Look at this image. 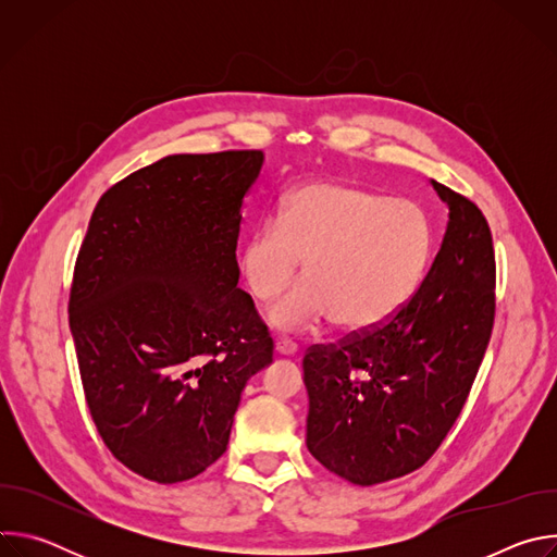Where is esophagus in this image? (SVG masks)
I'll return each mask as SVG.
<instances>
[{
    "instance_id": "34e87169",
    "label": "esophagus",
    "mask_w": 557,
    "mask_h": 557,
    "mask_svg": "<svg viewBox=\"0 0 557 557\" xmlns=\"http://www.w3.org/2000/svg\"><path fill=\"white\" fill-rule=\"evenodd\" d=\"M275 352L282 355V357H290V355L297 352V344L290 342V339H286V337H280V339L275 342Z\"/></svg>"
}]
</instances>
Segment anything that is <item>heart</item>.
Instances as JSON below:
<instances>
[{
    "label": "heart",
    "instance_id": "obj_1",
    "mask_svg": "<svg viewBox=\"0 0 557 557\" xmlns=\"http://www.w3.org/2000/svg\"><path fill=\"white\" fill-rule=\"evenodd\" d=\"M432 247V224L419 205L314 181L286 194L275 222L249 235L237 269L249 295L267 301L301 260L304 282L267 310L273 326L301 331L333 320L344 333H370L417 293Z\"/></svg>",
    "mask_w": 557,
    "mask_h": 557
}]
</instances>
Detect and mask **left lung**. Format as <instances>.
Segmentation results:
<instances>
[{"label": "left lung", "mask_w": 557, "mask_h": 557, "mask_svg": "<svg viewBox=\"0 0 557 557\" xmlns=\"http://www.w3.org/2000/svg\"><path fill=\"white\" fill-rule=\"evenodd\" d=\"M447 205L441 249L412 299L383 326L304 355L306 447L368 487L430 460L458 419L494 326L492 231L465 196Z\"/></svg>", "instance_id": "1"}]
</instances>
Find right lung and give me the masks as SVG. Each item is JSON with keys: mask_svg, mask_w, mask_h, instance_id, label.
Wrapping results in <instances>:
<instances>
[{"mask_svg": "<svg viewBox=\"0 0 557 557\" xmlns=\"http://www.w3.org/2000/svg\"><path fill=\"white\" fill-rule=\"evenodd\" d=\"M264 153H174L108 189L78 251L70 331L95 425L127 469L172 485L228 445L247 381L273 361L237 288L243 202Z\"/></svg>", "mask_w": 557, "mask_h": 557, "instance_id": "add662e5", "label": "right lung"}]
</instances>
